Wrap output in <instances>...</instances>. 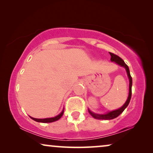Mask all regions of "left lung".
<instances>
[{
  "label": "left lung",
  "mask_w": 153,
  "mask_h": 153,
  "mask_svg": "<svg viewBox=\"0 0 153 153\" xmlns=\"http://www.w3.org/2000/svg\"><path fill=\"white\" fill-rule=\"evenodd\" d=\"M109 54L111 55V62H115L116 63L119 64V65L123 66V67L126 69L127 71V74H128V77H129V80H130V85H129V95H128V98L127 99L126 102L125 104L123 105V106L120 107V108L116 109L114 111H109V112L105 114H95L91 112V111L89 109V112L90 114H91V117H93L94 119H99V120H111L113 119H115L117 117L121 114L123 111H124V109L128 107V105H129V102H130V99H131V96H132V77L130 76V70H129V68L127 64L125 63L123 60L119 56L114 54L112 53H109Z\"/></svg>",
  "instance_id": "obj_1"
}]
</instances>
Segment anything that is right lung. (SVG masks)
<instances>
[{"label": "right lung", "mask_w": 153, "mask_h": 153, "mask_svg": "<svg viewBox=\"0 0 153 153\" xmlns=\"http://www.w3.org/2000/svg\"><path fill=\"white\" fill-rule=\"evenodd\" d=\"M63 114H64V109H63V110H62V112L60 113L59 115H57V117H53V118H48V119H34V118H33V117H30V118H31L32 119H33L34 120H35V121H36V122L52 123V122H54V121H56V120H59L60 118L62 117Z\"/></svg>", "instance_id": "right-lung-1"}]
</instances>
